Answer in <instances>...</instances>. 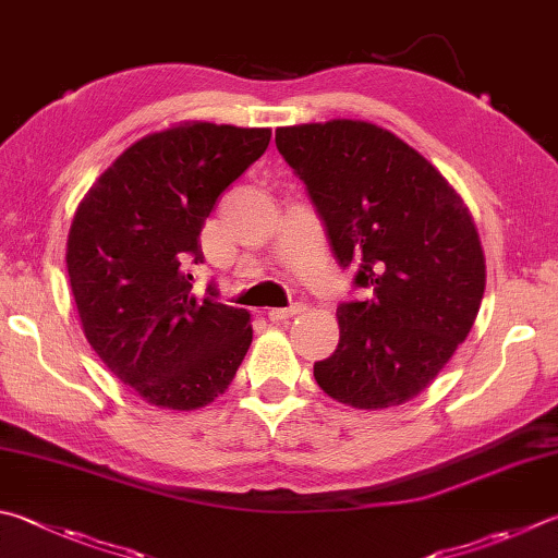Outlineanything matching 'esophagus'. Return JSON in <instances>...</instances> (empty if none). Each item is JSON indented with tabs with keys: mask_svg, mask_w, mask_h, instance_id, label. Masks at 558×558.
<instances>
[{
	"mask_svg": "<svg viewBox=\"0 0 558 558\" xmlns=\"http://www.w3.org/2000/svg\"><path fill=\"white\" fill-rule=\"evenodd\" d=\"M302 310H305L302 302H292L290 307H272V310H268V319L270 322H286L290 317H295V314H300Z\"/></svg>",
	"mask_w": 558,
	"mask_h": 558,
	"instance_id": "1",
	"label": "esophagus"
}]
</instances>
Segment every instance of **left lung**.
<instances>
[{"instance_id": "1", "label": "left lung", "mask_w": 558, "mask_h": 558, "mask_svg": "<svg viewBox=\"0 0 558 558\" xmlns=\"http://www.w3.org/2000/svg\"><path fill=\"white\" fill-rule=\"evenodd\" d=\"M276 146L327 229L341 268L368 298L337 307L339 347L314 363L329 398L383 410L420 395L478 314L485 258L447 178L368 121L282 126Z\"/></svg>"}]
</instances>
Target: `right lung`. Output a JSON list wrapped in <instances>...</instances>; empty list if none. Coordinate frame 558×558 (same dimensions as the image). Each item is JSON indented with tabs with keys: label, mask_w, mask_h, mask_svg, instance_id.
Segmentation results:
<instances>
[{
	"label": "right lung",
	"mask_w": 558,
	"mask_h": 558,
	"mask_svg": "<svg viewBox=\"0 0 558 558\" xmlns=\"http://www.w3.org/2000/svg\"><path fill=\"white\" fill-rule=\"evenodd\" d=\"M270 129L192 121L144 136L80 202L68 276L83 331L105 366L150 404L205 408L251 347L246 310L192 292L199 231L231 182L266 154Z\"/></svg>",
	"instance_id": "right-lung-1"
}]
</instances>
